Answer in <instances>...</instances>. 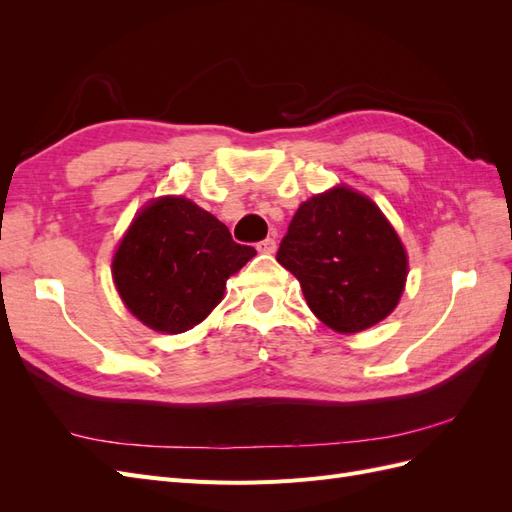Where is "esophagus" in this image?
<instances>
[{
  "label": "esophagus",
  "instance_id": "1",
  "mask_svg": "<svg viewBox=\"0 0 512 512\" xmlns=\"http://www.w3.org/2000/svg\"><path fill=\"white\" fill-rule=\"evenodd\" d=\"M275 239H271V237H267V239H262L258 245H256V250L260 252V254H273L275 252Z\"/></svg>",
  "mask_w": 512,
  "mask_h": 512
}]
</instances>
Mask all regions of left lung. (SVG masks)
Masks as SVG:
<instances>
[{"label": "left lung", "mask_w": 512, "mask_h": 512, "mask_svg": "<svg viewBox=\"0 0 512 512\" xmlns=\"http://www.w3.org/2000/svg\"><path fill=\"white\" fill-rule=\"evenodd\" d=\"M275 258L301 282L309 309L337 333H359L389 316L408 275L393 226L348 188L305 200Z\"/></svg>", "instance_id": "left-lung-1"}]
</instances>
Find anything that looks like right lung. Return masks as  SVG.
Here are the masks:
<instances>
[{"label":"right lung","instance_id":"add662e5","mask_svg":"<svg viewBox=\"0 0 512 512\" xmlns=\"http://www.w3.org/2000/svg\"><path fill=\"white\" fill-rule=\"evenodd\" d=\"M256 256L228 228L181 196L160 198L132 222L113 260L115 286L130 312L162 333L203 322L226 280Z\"/></svg>","mask_w":512,"mask_h":512}]
</instances>
